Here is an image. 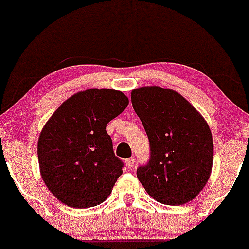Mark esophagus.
Masks as SVG:
<instances>
[{"label":"esophagus","mask_w":249,"mask_h":249,"mask_svg":"<svg viewBox=\"0 0 249 249\" xmlns=\"http://www.w3.org/2000/svg\"><path fill=\"white\" fill-rule=\"evenodd\" d=\"M125 165H126L128 168H132L134 166V159L133 158H127L126 160H125Z\"/></svg>","instance_id":"1"}]
</instances>
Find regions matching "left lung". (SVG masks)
Instances as JSON below:
<instances>
[{"label":"left lung","mask_w":249,"mask_h":249,"mask_svg":"<svg viewBox=\"0 0 249 249\" xmlns=\"http://www.w3.org/2000/svg\"><path fill=\"white\" fill-rule=\"evenodd\" d=\"M131 102L151 151L147 164L137 168L139 181L161 204L176 206L193 200L212 172L213 139L207 122L171 89H134Z\"/></svg>","instance_id":"1"}]
</instances>
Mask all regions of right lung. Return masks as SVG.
<instances>
[{
  "label": "right lung",
  "instance_id": "1",
  "mask_svg": "<svg viewBox=\"0 0 249 249\" xmlns=\"http://www.w3.org/2000/svg\"><path fill=\"white\" fill-rule=\"evenodd\" d=\"M128 98L111 89H89L68 98L42 128L37 144L39 172L59 201L73 208L102 204L123 173L107 132Z\"/></svg>",
  "mask_w": 249,
  "mask_h": 249
}]
</instances>
